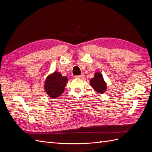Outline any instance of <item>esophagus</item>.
Listing matches in <instances>:
<instances>
[{"instance_id":"1","label":"esophagus","mask_w":152,"mask_h":152,"mask_svg":"<svg viewBox=\"0 0 152 152\" xmlns=\"http://www.w3.org/2000/svg\"><path fill=\"white\" fill-rule=\"evenodd\" d=\"M84 75L83 74H81L80 75H76L75 77L76 78V79H83L84 78Z\"/></svg>"}]
</instances>
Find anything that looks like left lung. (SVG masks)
<instances>
[{
    "mask_svg": "<svg viewBox=\"0 0 152 152\" xmlns=\"http://www.w3.org/2000/svg\"><path fill=\"white\" fill-rule=\"evenodd\" d=\"M90 84L95 91L103 94L107 90V84L104 82L103 75L99 72H96L94 77L90 80Z\"/></svg>",
    "mask_w": 152,
    "mask_h": 152,
    "instance_id": "8db88e82",
    "label": "left lung"
}]
</instances>
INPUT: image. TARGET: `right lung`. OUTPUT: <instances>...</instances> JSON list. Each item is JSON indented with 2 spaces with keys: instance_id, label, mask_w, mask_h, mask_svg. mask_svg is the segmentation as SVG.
<instances>
[{
  "instance_id": "1",
  "label": "right lung",
  "mask_w": 152,
  "mask_h": 152,
  "mask_svg": "<svg viewBox=\"0 0 152 152\" xmlns=\"http://www.w3.org/2000/svg\"><path fill=\"white\" fill-rule=\"evenodd\" d=\"M67 81L66 77L62 76L58 72H55L48 76L45 79V91L50 98H56L64 92Z\"/></svg>"
}]
</instances>
